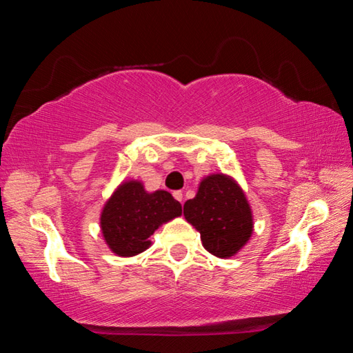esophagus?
I'll list each match as a JSON object with an SVG mask.
<instances>
[{"instance_id":"34e87169","label":"esophagus","mask_w":353,"mask_h":353,"mask_svg":"<svg viewBox=\"0 0 353 353\" xmlns=\"http://www.w3.org/2000/svg\"><path fill=\"white\" fill-rule=\"evenodd\" d=\"M172 196H174V198H176L179 202H182V201H183V194H182V191H181V190L174 191V193H172Z\"/></svg>"}]
</instances>
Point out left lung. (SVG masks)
Masks as SVG:
<instances>
[{"mask_svg": "<svg viewBox=\"0 0 353 353\" xmlns=\"http://www.w3.org/2000/svg\"><path fill=\"white\" fill-rule=\"evenodd\" d=\"M183 216L201 234L202 246L219 259L235 255L254 230L246 194L225 174L202 179L194 198L185 202Z\"/></svg>", "mask_w": 353, "mask_h": 353, "instance_id": "8db88e82", "label": "left lung"}]
</instances>
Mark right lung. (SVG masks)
Listing matches in <instances>:
<instances>
[{
	"label": "right lung",
	"mask_w": 353,
	"mask_h": 353,
	"mask_svg": "<svg viewBox=\"0 0 353 353\" xmlns=\"http://www.w3.org/2000/svg\"><path fill=\"white\" fill-rule=\"evenodd\" d=\"M182 214L181 202L165 190L148 193L139 181L123 182L101 212V230L113 254L134 256L151 246L160 225Z\"/></svg>",
	"instance_id": "right-lung-1"
}]
</instances>
